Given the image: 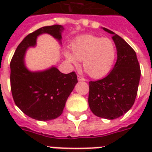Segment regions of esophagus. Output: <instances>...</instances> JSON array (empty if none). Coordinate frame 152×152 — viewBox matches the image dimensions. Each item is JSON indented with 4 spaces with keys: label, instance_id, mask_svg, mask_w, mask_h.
<instances>
[{
    "label": "esophagus",
    "instance_id": "obj_1",
    "mask_svg": "<svg viewBox=\"0 0 152 152\" xmlns=\"http://www.w3.org/2000/svg\"><path fill=\"white\" fill-rule=\"evenodd\" d=\"M77 79H78V80L79 81H81V80H83V81H85L86 80L83 77H82V76H78V77H77Z\"/></svg>",
    "mask_w": 152,
    "mask_h": 152
}]
</instances>
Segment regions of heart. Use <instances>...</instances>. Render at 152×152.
Wrapping results in <instances>:
<instances>
[{
	"label": "heart",
	"instance_id": "b5f03b06",
	"mask_svg": "<svg viewBox=\"0 0 152 152\" xmlns=\"http://www.w3.org/2000/svg\"><path fill=\"white\" fill-rule=\"evenodd\" d=\"M71 51H65L67 61L76 66L82 61L83 70L92 78L106 76L113 67L116 57L115 44L108 38L85 35L72 42Z\"/></svg>",
	"mask_w": 152,
	"mask_h": 152
}]
</instances>
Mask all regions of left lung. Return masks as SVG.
<instances>
[{
  "mask_svg": "<svg viewBox=\"0 0 152 152\" xmlns=\"http://www.w3.org/2000/svg\"><path fill=\"white\" fill-rule=\"evenodd\" d=\"M103 29L113 34L118 59L105 78L89 82L88 104L95 115L113 120L125 114L134 104L141 72L134 50L119 35Z\"/></svg>",
  "mask_w": 152,
  "mask_h": 152,
  "instance_id": "8db88e82",
  "label": "left lung"
}]
</instances>
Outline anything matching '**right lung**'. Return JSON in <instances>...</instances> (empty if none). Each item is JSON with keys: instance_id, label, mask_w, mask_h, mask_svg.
<instances>
[{"instance_id": "add662e5", "label": "right lung", "mask_w": 152, "mask_h": 152, "mask_svg": "<svg viewBox=\"0 0 152 152\" xmlns=\"http://www.w3.org/2000/svg\"><path fill=\"white\" fill-rule=\"evenodd\" d=\"M63 30L61 25L55 24L34 31L19 44L11 60L13 100L26 115L35 120L46 121L58 118L78 80L75 72L64 74L55 67L43 72H30L23 61L25 52L35 46L39 34L47 33L61 40Z\"/></svg>"}]
</instances>
